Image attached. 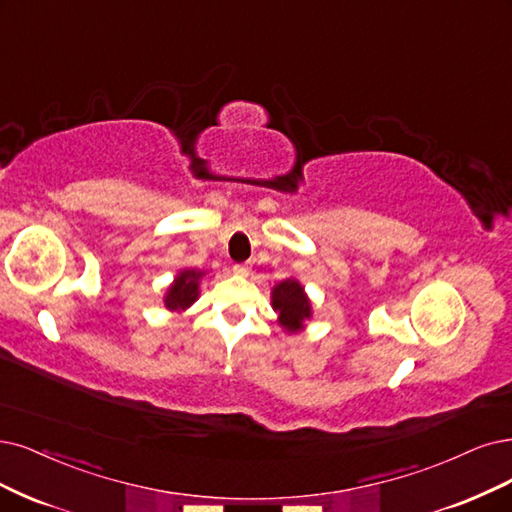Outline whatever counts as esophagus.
<instances>
[{
	"label": "esophagus",
	"mask_w": 512,
	"mask_h": 512,
	"mask_svg": "<svg viewBox=\"0 0 512 512\" xmlns=\"http://www.w3.org/2000/svg\"><path fill=\"white\" fill-rule=\"evenodd\" d=\"M234 272L238 274V276H246L251 272V268H249V263H234Z\"/></svg>",
	"instance_id": "esophagus-1"
}]
</instances>
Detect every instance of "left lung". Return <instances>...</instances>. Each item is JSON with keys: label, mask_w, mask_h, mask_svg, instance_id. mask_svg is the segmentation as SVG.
<instances>
[{"label": "left lung", "mask_w": 512, "mask_h": 512, "mask_svg": "<svg viewBox=\"0 0 512 512\" xmlns=\"http://www.w3.org/2000/svg\"><path fill=\"white\" fill-rule=\"evenodd\" d=\"M272 306L280 312V325L287 331H299L301 323L310 318V301L297 280H285L272 291Z\"/></svg>", "instance_id": "8db88e82"}]
</instances>
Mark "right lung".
<instances>
[{"instance_id": "right-lung-1", "label": "right lung", "mask_w": 512, "mask_h": 512, "mask_svg": "<svg viewBox=\"0 0 512 512\" xmlns=\"http://www.w3.org/2000/svg\"><path fill=\"white\" fill-rule=\"evenodd\" d=\"M202 272L196 270H185L177 276L175 285L168 289L164 304L168 310H183L187 306H192L196 297H198V280H200Z\"/></svg>"}]
</instances>
